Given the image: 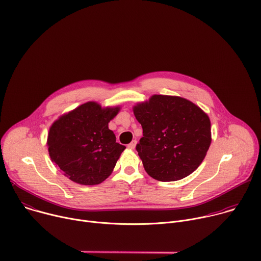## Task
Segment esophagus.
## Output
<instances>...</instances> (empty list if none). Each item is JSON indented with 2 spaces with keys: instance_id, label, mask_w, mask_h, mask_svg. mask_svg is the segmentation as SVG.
Segmentation results:
<instances>
[{
  "instance_id": "1",
  "label": "esophagus",
  "mask_w": 261,
  "mask_h": 261,
  "mask_svg": "<svg viewBox=\"0 0 261 261\" xmlns=\"http://www.w3.org/2000/svg\"><path fill=\"white\" fill-rule=\"evenodd\" d=\"M136 143H137L136 140H132V141L128 144V148H130V150H134L135 146H136Z\"/></svg>"
}]
</instances>
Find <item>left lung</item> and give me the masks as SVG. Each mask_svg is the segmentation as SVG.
<instances>
[{"mask_svg":"<svg viewBox=\"0 0 261 261\" xmlns=\"http://www.w3.org/2000/svg\"><path fill=\"white\" fill-rule=\"evenodd\" d=\"M133 114L143 135L136 150L148 175L173 181L198 168L212 142L210 118L198 105L178 96L153 95L137 102Z\"/></svg>","mask_w":261,"mask_h":261,"instance_id":"1","label":"left lung"}]
</instances>
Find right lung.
I'll return each mask as SVG.
<instances>
[{
  "instance_id": "right-lung-1",
  "label": "right lung",
  "mask_w": 261,
  "mask_h": 261,
  "mask_svg": "<svg viewBox=\"0 0 261 261\" xmlns=\"http://www.w3.org/2000/svg\"><path fill=\"white\" fill-rule=\"evenodd\" d=\"M120 105L89 101L60 116L49 127L46 145L51 161L72 181L94 186L105 180L126 148L116 142L108 123Z\"/></svg>"
}]
</instances>
